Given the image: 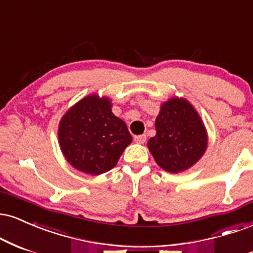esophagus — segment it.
Wrapping results in <instances>:
<instances>
[{
    "instance_id": "34e87169",
    "label": "esophagus",
    "mask_w": 253,
    "mask_h": 253,
    "mask_svg": "<svg viewBox=\"0 0 253 253\" xmlns=\"http://www.w3.org/2000/svg\"><path fill=\"white\" fill-rule=\"evenodd\" d=\"M134 140H135V143H138V144H144L145 141H146V134L135 135Z\"/></svg>"
}]
</instances>
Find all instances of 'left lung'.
<instances>
[{
	"label": "left lung",
	"mask_w": 253,
	"mask_h": 253,
	"mask_svg": "<svg viewBox=\"0 0 253 253\" xmlns=\"http://www.w3.org/2000/svg\"><path fill=\"white\" fill-rule=\"evenodd\" d=\"M208 136L199 113L185 98L164 102L156 119V135L147 146L156 163L177 173L189 169L203 156Z\"/></svg>",
	"instance_id": "8db88e82"
}]
</instances>
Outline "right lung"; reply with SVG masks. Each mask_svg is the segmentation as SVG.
Listing matches in <instances>:
<instances>
[{"mask_svg":"<svg viewBox=\"0 0 253 253\" xmlns=\"http://www.w3.org/2000/svg\"><path fill=\"white\" fill-rule=\"evenodd\" d=\"M60 150L75 169L101 175L115 167L132 135L112 113L107 97L89 95L64 114L58 128Z\"/></svg>","mask_w":253,"mask_h":253,"instance_id":"obj_1","label":"right lung"}]
</instances>
